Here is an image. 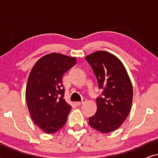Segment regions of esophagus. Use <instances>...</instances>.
I'll return each mask as SVG.
<instances>
[{"mask_svg":"<svg viewBox=\"0 0 158 158\" xmlns=\"http://www.w3.org/2000/svg\"><path fill=\"white\" fill-rule=\"evenodd\" d=\"M85 101H86L85 99H84V98H83V100H82V101H80V102H76L75 103H76V105H77V106H81L82 104H83V103H85Z\"/></svg>","mask_w":158,"mask_h":158,"instance_id":"1","label":"esophagus"}]
</instances>
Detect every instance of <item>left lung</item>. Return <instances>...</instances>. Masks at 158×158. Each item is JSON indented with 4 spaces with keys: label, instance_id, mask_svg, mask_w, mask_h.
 I'll use <instances>...</instances> for the list:
<instances>
[{
    "label": "left lung",
    "instance_id": "left-lung-1",
    "mask_svg": "<svg viewBox=\"0 0 158 158\" xmlns=\"http://www.w3.org/2000/svg\"><path fill=\"white\" fill-rule=\"evenodd\" d=\"M94 70L101 97L96 98V114L89 118V124L102 133H109L122 126L131 109L133 89L126 68L115 55L98 51L86 56Z\"/></svg>",
    "mask_w": 158,
    "mask_h": 158
}]
</instances>
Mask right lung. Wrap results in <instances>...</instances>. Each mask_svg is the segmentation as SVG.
<instances>
[{"label": "right lung", "instance_id": "obj_1", "mask_svg": "<svg viewBox=\"0 0 158 158\" xmlns=\"http://www.w3.org/2000/svg\"><path fill=\"white\" fill-rule=\"evenodd\" d=\"M76 63V58L58 53L43 56L32 68L26 88V101L33 122L47 134L65 124L71 110L64 99L62 77Z\"/></svg>", "mask_w": 158, "mask_h": 158}]
</instances>
